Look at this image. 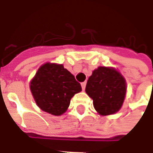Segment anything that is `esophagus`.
Masks as SVG:
<instances>
[{
  "label": "esophagus",
  "instance_id": "esophagus-1",
  "mask_svg": "<svg viewBox=\"0 0 153 153\" xmlns=\"http://www.w3.org/2000/svg\"><path fill=\"white\" fill-rule=\"evenodd\" d=\"M86 82H83V83H81V86H82V88H83V90L85 89V87H86Z\"/></svg>",
  "mask_w": 153,
  "mask_h": 153
}]
</instances>
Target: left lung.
Returning <instances> with one entry per match:
<instances>
[{
  "mask_svg": "<svg viewBox=\"0 0 153 153\" xmlns=\"http://www.w3.org/2000/svg\"><path fill=\"white\" fill-rule=\"evenodd\" d=\"M85 91L93 99L94 108L100 115H112L123 105L126 82L114 68L99 66L88 78Z\"/></svg>",
  "mask_w": 153,
  "mask_h": 153,
  "instance_id": "left-lung-1",
  "label": "left lung"
}]
</instances>
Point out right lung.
<instances>
[{
  "label": "right lung",
  "mask_w": 153,
  "mask_h": 153,
  "mask_svg": "<svg viewBox=\"0 0 153 153\" xmlns=\"http://www.w3.org/2000/svg\"><path fill=\"white\" fill-rule=\"evenodd\" d=\"M30 90L38 107L53 115L65 113L70 99L82 91L79 82L63 65L46 63L30 82Z\"/></svg>",
  "instance_id": "1"
}]
</instances>
